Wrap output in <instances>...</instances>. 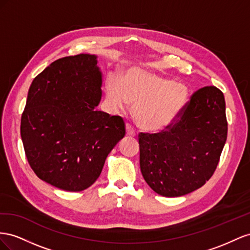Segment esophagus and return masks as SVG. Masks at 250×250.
<instances>
[{
    "label": "esophagus",
    "mask_w": 250,
    "mask_h": 250,
    "mask_svg": "<svg viewBox=\"0 0 250 250\" xmlns=\"http://www.w3.org/2000/svg\"><path fill=\"white\" fill-rule=\"evenodd\" d=\"M125 129H126V135H129V136H135V134H136V131H135L134 126L131 124H126L125 125Z\"/></svg>",
    "instance_id": "obj_1"
}]
</instances>
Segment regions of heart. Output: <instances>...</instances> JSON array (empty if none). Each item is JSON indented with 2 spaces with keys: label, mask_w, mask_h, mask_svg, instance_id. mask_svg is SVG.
<instances>
[{
  "label": "heart",
  "mask_w": 250,
  "mask_h": 250,
  "mask_svg": "<svg viewBox=\"0 0 250 250\" xmlns=\"http://www.w3.org/2000/svg\"><path fill=\"white\" fill-rule=\"evenodd\" d=\"M106 98L115 108L134 103V118L146 131L167 126L179 113L188 95L183 83L141 69L127 72L123 83L111 78L106 83Z\"/></svg>",
  "instance_id": "heart-1"
}]
</instances>
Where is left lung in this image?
<instances>
[{
  "label": "left lung",
  "mask_w": 250,
  "mask_h": 250,
  "mask_svg": "<svg viewBox=\"0 0 250 250\" xmlns=\"http://www.w3.org/2000/svg\"><path fill=\"white\" fill-rule=\"evenodd\" d=\"M226 138L224 95L206 85L191 94L161 132L139 133L141 174L161 196L189 194L215 173Z\"/></svg>",
  "instance_id": "left-lung-1"
}]
</instances>
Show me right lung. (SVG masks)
<instances>
[{
	"label": "right lung",
	"mask_w": 250,
	"mask_h": 250,
	"mask_svg": "<svg viewBox=\"0 0 250 250\" xmlns=\"http://www.w3.org/2000/svg\"><path fill=\"white\" fill-rule=\"evenodd\" d=\"M101 85L92 54L59 59L34 77L21 118V137L28 163L42 181L68 191L88 188L124 138L123 117L95 109Z\"/></svg>",
	"instance_id": "1"
}]
</instances>
